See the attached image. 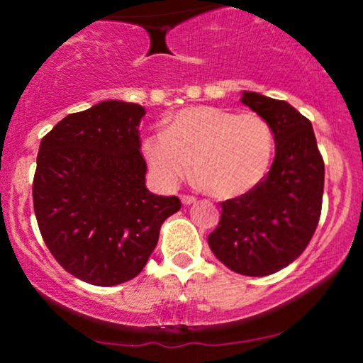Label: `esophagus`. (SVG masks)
<instances>
[{
	"label": "esophagus",
	"mask_w": 363,
	"mask_h": 363,
	"mask_svg": "<svg viewBox=\"0 0 363 363\" xmlns=\"http://www.w3.org/2000/svg\"><path fill=\"white\" fill-rule=\"evenodd\" d=\"M181 201H182V205L189 206V205H194V203H196V198H194V196L182 194V196H181Z\"/></svg>",
	"instance_id": "esophagus-1"
}]
</instances>
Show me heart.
Wrapping results in <instances>:
<instances>
[{"label":"heart","instance_id":"b5f03b06","mask_svg":"<svg viewBox=\"0 0 363 363\" xmlns=\"http://www.w3.org/2000/svg\"><path fill=\"white\" fill-rule=\"evenodd\" d=\"M274 152L273 129L256 112L194 106L165 119L164 133L143 140V155L167 186L187 176L216 198L252 191L268 174Z\"/></svg>","mask_w":363,"mask_h":363}]
</instances>
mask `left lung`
Listing matches in <instances>:
<instances>
[{"label":"left lung","instance_id":"1","mask_svg":"<svg viewBox=\"0 0 363 363\" xmlns=\"http://www.w3.org/2000/svg\"><path fill=\"white\" fill-rule=\"evenodd\" d=\"M240 102L268 121L277 152L259 184L222 203V218L208 244L232 272L266 277L297 259L314 235L324 162L311 121L289 102L245 90Z\"/></svg>","mask_w":363,"mask_h":363}]
</instances>
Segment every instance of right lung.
<instances>
[{
	"label": "right lung",
	"mask_w": 363,
	"mask_h": 363,
	"mask_svg": "<svg viewBox=\"0 0 363 363\" xmlns=\"http://www.w3.org/2000/svg\"><path fill=\"white\" fill-rule=\"evenodd\" d=\"M140 104L104 101L66 116L40 141L34 210L62 268L97 286L124 283L147 264L177 196L150 193Z\"/></svg>",
	"instance_id": "1"
}]
</instances>
